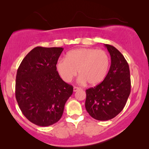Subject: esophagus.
<instances>
[{
	"instance_id": "obj_1",
	"label": "esophagus",
	"mask_w": 149,
	"mask_h": 149,
	"mask_svg": "<svg viewBox=\"0 0 149 149\" xmlns=\"http://www.w3.org/2000/svg\"><path fill=\"white\" fill-rule=\"evenodd\" d=\"M79 90H81V87H74V89H73V91H79Z\"/></svg>"
}]
</instances>
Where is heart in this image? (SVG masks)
Returning <instances> with one entry per match:
<instances>
[{
    "instance_id": "heart-1",
    "label": "heart",
    "mask_w": 149,
    "mask_h": 149,
    "mask_svg": "<svg viewBox=\"0 0 149 149\" xmlns=\"http://www.w3.org/2000/svg\"><path fill=\"white\" fill-rule=\"evenodd\" d=\"M110 59L105 51L93 48H79L68 52L65 60L57 64V70L63 80L70 82L78 71L79 82L95 86L107 76Z\"/></svg>"
}]
</instances>
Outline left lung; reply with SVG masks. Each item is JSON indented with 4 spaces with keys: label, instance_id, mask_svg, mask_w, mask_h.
I'll use <instances>...</instances> for the list:
<instances>
[{
    "label": "left lung",
    "instance_id": "8db88e82",
    "mask_svg": "<svg viewBox=\"0 0 149 149\" xmlns=\"http://www.w3.org/2000/svg\"><path fill=\"white\" fill-rule=\"evenodd\" d=\"M111 59L109 71L102 82L86 90L85 109L99 121L115 117L125 107L131 91L129 65L119 50L106 44Z\"/></svg>",
    "mask_w": 149,
    "mask_h": 149
}]
</instances>
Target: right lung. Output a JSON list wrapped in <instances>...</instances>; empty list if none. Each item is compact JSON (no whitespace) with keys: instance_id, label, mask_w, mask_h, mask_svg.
Here are the masks:
<instances>
[{"instance_id":"add662e5","label":"right lung","mask_w":149,"mask_h":149,"mask_svg":"<svg viewBox=\"0 0 149 149\" xmlns=\"http://www.w3.org/2000/svg\"><path fill=\"white\" fill-rule=\"evenodd\" d=\"M62 47H36L17 69L15 97L23 115L32 123L46 127L62 117L73 87L64 82L56 64Z\"/></svg>"}]
</instances>
